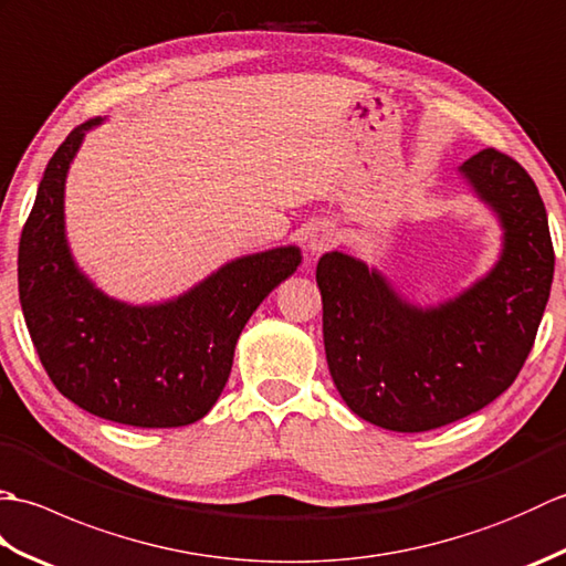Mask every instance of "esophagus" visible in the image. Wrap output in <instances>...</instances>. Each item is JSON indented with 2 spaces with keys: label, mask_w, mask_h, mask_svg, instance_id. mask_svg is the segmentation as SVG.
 <instances>
[{
  "label": "esophagus",
  "mask_w": 566,
  "mask_h": 566,
  "mask_svg": "<svg viewBox=\"0 0 566 566\" xmlns=\"http://www.w3.org/2000/svg\"><path fill=\"white\" fill-rule=\"evenodd\" d=\"M335 243H338V238H335L331 228H316V231L311 233V238H308V250L316 252V255H318V252L331 250Z\"/></svg>",
  "instance_id": "obj_1"
}]
</instances>
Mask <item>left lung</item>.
I'll return each mask as SVG.
<instances>
[{
    "label": "left lung",
    "instance_id": "left-lung-1",
    "mask_svg": "<svg viewBox=\"0 0 566 566\" xmlns=\"http://www.w3.org/2000/svg\"><path fill=\"white\" fill-rule=\"evenodd\" d=\"M460 172L496 211L503 252L452 302L418 308L365 262L318 260L331 377L350 411L379 428L426 432L476 413L518 377L545 314L555 250L533 177L496 148Z\"/></svg>",
    "mask_w": 566,
    "mask_h": 566
}]
</instances>
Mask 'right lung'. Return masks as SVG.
I'll return each instance as SVG.
<instances>
[{"label":"right lung","mask_w":566,"mask_h":566,"mask_svg":"<svg viewBox=\"0 0 566 566\" xmlns=\"http://www.w3.org/2000/svg\"><path fill=\"white\" fill-rule=\"evenodd\" d=\"M63 140L19 240V298L35 353L55 389L84 411L136 428L203 418L231 375L233 350L262 298L302 262L298 248L238 258L195 290L155 306L102 294L70 255L65 177L84 134Z\"/></svg>","instance_id":"right-lung-1"}]
</instances>
